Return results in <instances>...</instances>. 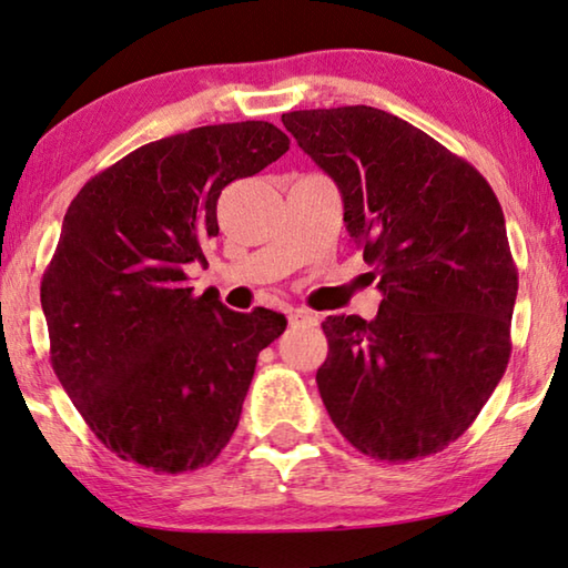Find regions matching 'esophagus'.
<instances>
[{
    "mask_svg": "<svg viewBox=\"0 0 568 568\" xmlns=\"http://www.w3.org/2000/svg\"><path fill=\"white\" fill-rule=\"evenodd\" d=\"M290 324L292 326H300V324L316 326V324H320V320H316V316H312V314H306V312H290Z\"/></svg>",
    "mask_w": 568,
    "mask_h": 568,
    "instance_id": "esophagus-1",
    "label": "esophagus"
}]
</instances>
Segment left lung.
Here are the masks:
<instances>
[{
    "label": "left lung",
    "mask_w": 568,
    "mask_h": 568,
    "mask_svg": "<svg viewBox=\"0 0 568 568\" xmlns=\"http://www.w3.org/2000/svg\"><path fill=\"white\" fill-rule=\"evenodd\" d=\"M282 122L339 186L346 232L384 296L372 322L322 324L326 412L374 459L442 452L509 364L519 276L499 199L469 162L382 109H304Z\"/></svg>",
    "instance_id": "left-lung-1"
}]
</instances>
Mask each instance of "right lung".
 <instances>
[{
	"instance_id": "add662e5",
	"label": "right lung",
	"mask_w": 568,
	"mask_h": 568,
	"mask_svg": "<svg viewBox=\"0 0 568 568\" xmlns=\"http://www.w3.org/2000/svg\"><path fill=\"white\" fill-rule=\"evenodd\" d=\"M290 136L268 122L196 126L134 149L69 204L42 278L52 369L119 459L159 474L212 464L232 439L256 356L284 314L192 296L216 199L276 162Z\"/></svg>"
}]
</instances>
